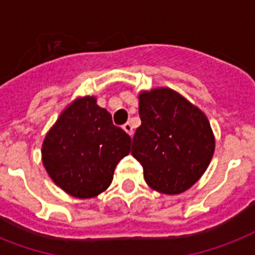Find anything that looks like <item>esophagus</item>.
I'll return each mask as SVG.
<instances>
[{
  "label": "esophagus",
  "mask_w": 255,
  "mask_h": 255,
  "mask_svg": "<svg viewBox=\"0 0 255 255\" xmlns=\"http://www.w3.org/2000/svg\"><path fill=\"white\" fill-rule=\"evenodd\" d=\"M123 129H124V131H126V132H127V133H128V135H129V136L133 135V129H132V124L129 123V122H128V123L124 124V126H123Z\"/></svg>",
  "instance_id": "34e87169"
}]
</instances>
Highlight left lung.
Wrapping results in <instances>:
<instances>
[{
	"mask_svg": "<svg viewBox=\"0 0 255 255\" xmlns=\"http://www.w3.org/2000/svg\"><path fill=\"white\" fill-rule=\"evenodd\" d=\"M141 126L132 140V156L144 180L164 194H180L200 180L213 157L216 139L205 114L168 87L140 91Z\"/></svg>",
	"mask_w": 255,
	"mask_h": 255,
	"instance_id": "obj_1",
	"label": "left lung"
}]
</instances>
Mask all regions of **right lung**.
<instances>
[{"mask_svg":"<svg viewBox=\"0 0 255 255\" xmlns=\"http://www.w3.org/2000/svg\"><path fill=\"white\" fill-rule=\"evenodd\" d=\"M41 152L55 185L73 197L92 198L111 185L116 164L131 152V137L95 96H79L47 131Z\"/></svg>","mask_w":255,"mask_h":255,"instance_id":"obj_1","label":"right lung"}]
</instances>
